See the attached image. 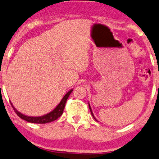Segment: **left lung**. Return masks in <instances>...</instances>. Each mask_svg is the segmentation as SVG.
I'll use <instances>...</instances> for the list:
<instances>
[{
  "instance_id": "1",
  "label": "left lung",
  "mask_w": 159,
  "mask_h": 159,
  "mask_svg": "<svg viewBox=\"0 0 159 159\" xmlns=\"http://www.w3.org/2000/svg\"><path fill=\"white\" fill-rule=\"evenodd\" d=\"M89 109H90V111H91V115H92V116H93V117H94V120H96V121H98V120H97V119H96V118H95V117H94V114H93V111H92V110H91V107L90 104H89Z\"/></svg>"
}]
</instances>
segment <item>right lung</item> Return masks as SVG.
Instances as JSON below:
<instances>
[{
	"label": "right lung",
	"instance_id": "right-lung-1",
	"mask_svg": "<svg viewBox=\"0 0 159 159\" xmlns=\"http://www.w3.org/2000/svg\"><path fill=\"white\" fill-rule=\"evenodd\" d=\"M73 90H74V89H71L65 94V96L63 97L62 99H61V101L59 102V103L56 106V108H54L53 110H52L50 112L46 114V115H42V116H38V117L27 116V115H24V114L19 112V111H18V110L14 107V106L12 105V102H10V103H11V106H12L14 111H16L17 115H18V116L20 117L21 119H23V120L30 123H33V124H48V123L56 120L57 119L59 118L61 115H62L63 111H64V109H65V102L67 101V99L68 98L69 95L70 94V93L72 92Z\"/></svg>",
	"mask_w": 159,
	"mask_h": 159
}]
</instances>
